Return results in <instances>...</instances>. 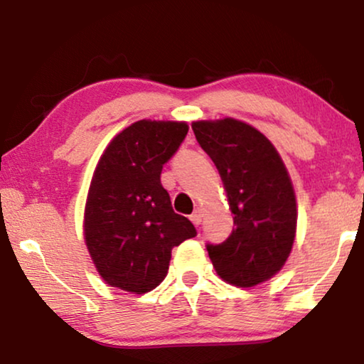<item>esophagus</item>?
<instances>
[{
  "instance_id": "obj_1",
  "label": "esophagus",
  "mask_w": 364,
  "mask_h": 364,
  "mask_svg": "<svg viewBox=\"0 0 364 364\" xmlns=\"http://www.w3.org/2000/svg\"><path fill=\"white\" fill-rule=\"evenodd\" d=\"M190 220L193 221V225H195V226L200 225L201 220H203V213H201V210H196L195 213H193V215L190 216Z\"/></svg>"
}]
</instances>
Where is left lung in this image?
Listing matches in <instances>:
<instances>
[{"label":"left lung","instance_id":"8db88e82","mask_svg":"<svg viewBox=\"0 0 364 364\" xmlns=\"http://www.w3.org/2000/svg\"><path fill=\"white\" fill-rule=\"evenodd\" d=\"M216 164L235 228L226 241L206 245L226 283L251 288L287 263L296 235V198L283 159L268 138L243 121L225 118L191 124Z\"/></svg>","mask_w":364,"mask_h":364}]
</instances>
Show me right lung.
<instances>
[{"mask_svg": "<svg viewBox=\"0 0 364 364\" xmlns=\"http://www.w3.org/2000/svg\"><path fill=\"white\" fill-rule=\"evenodd\" d=\"M188 124L141 119L111 139L91 179L85 241L106 283L143 294L168 274L171 250L196 236L173 211L163 164L178 151Z\"/></svg>", "mask_w": 364, "mask_h": 364, "instance_id": "right-lung-1", "label": "right lung"}]
</instances>
